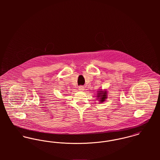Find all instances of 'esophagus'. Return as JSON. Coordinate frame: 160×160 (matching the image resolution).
I'll return each instance as SVG.
<instances>
[{
  "instance_id": "34e87169",
  "label": "esophagus",
  "mask_w": 160,
  "mask_h": 160,
  "mask_svg": "<svg viewBox=\"0 0 160 160\" xmlns=\"http://www.w3.org/2000/svg\"><path fill=\"white\" fill-rule=\"evenodd\" d=\"M79 90L80 91H84V88L82 86H81L79 87Z\"/></svg>"
}]
</instances>
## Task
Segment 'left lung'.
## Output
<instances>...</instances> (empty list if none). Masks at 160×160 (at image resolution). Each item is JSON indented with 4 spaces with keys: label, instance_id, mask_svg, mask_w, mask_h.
<instances>
[{
    "label": "left lung",
    "instance_id": "obj_1",
    "mask_svg": "<svg viewBox=\"0 0 160 160\" xmlns=\"http://www.w3.org/2000/svg\"><path fill=\"white\" fill-rule=\"evenodd\" d=\"M99 93H98V95L97 97H99L100 98V102H103L105 101V100L107 98V92L105 91H98Z\"/></svg>",
    "mask_w": 160,
    "mask_h": 160
}]
</instances>
